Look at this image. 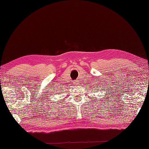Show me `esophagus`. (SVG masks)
Returning <instances> with one entry per match:
<instances>
[{
	"label": "esophagus",
	"instance_id": "1",
	"mask_svg": "<svg viewBox=\"0 0 149 149\" xmlns=\"http://www.w3.org/2000/svg\"><path fill=\"white\" fill-rule=\"evenodd\" d=\"M75 83H77H77H77V82H75Z\"/></svg>",
	"mask_w": 149,
	"mask_h": 149
}]
</instances>
